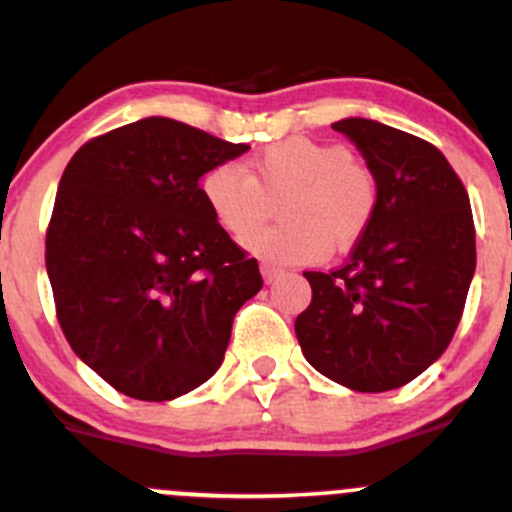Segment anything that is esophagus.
<instances>
[{"mask_svg":"<svg viewBox=\"0 0 512 512\" xmlns=\"http://www.w3.org/2000/svg\"><path fill=\"white\" fill-rule=\"evenodd\" d=\"M260 272H262V277H265L267 285H270V282H275L277 277H280L285 270H282V267H277V265H270V262H262Z\"/></svg>","mask_w":512,"mask_h":512,"instance_id":"esophagus-1","label":"esophagus"}]
</instances>
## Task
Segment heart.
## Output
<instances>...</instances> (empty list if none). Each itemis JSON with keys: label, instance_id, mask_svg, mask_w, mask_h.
<instances>
[{"label": "heart", "instance_id": "1", "mask_svg": "<svg viewBox=\"0 0 512 512\" xmlns=\"http://www.w3.org/2000/svg\"><path fill=\"white\" fill-rule=\"evenodd\" d=\"M286 193L277 228L247 237V247L282 265L322 262L329 250L354 245L374 220V173L339 143L292 136L257 153L245 170L223 163L200 180V195L225 232L245 237L261 222L266 198Z\"/></svg>", "mask_w": 512, "mask_h": 512}]
</instances>
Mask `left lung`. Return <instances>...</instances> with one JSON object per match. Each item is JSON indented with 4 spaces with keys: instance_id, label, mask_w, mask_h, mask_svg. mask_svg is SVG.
<instances>
[{
    "instance_id": "left-lung-1",
    "label": "left lung",
    "mask_w": 512,
    "mask_h": 512,
    "mask_svg": "<svg viewBox=\"0 0 512 512\" xmlns=\"http://www.w3.org/2000/svg\"><path fill=\"white\" fill-rule=\"evenodd\" d=\"M332 128L364 156L379 205L339 270L304 272L312 302L294 332L319 374L379 394L409 384L451 344L476 272V227L436 146L371 118Z\"/></svg>"
}]
</instances>
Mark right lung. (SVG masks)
<instances>
[{"mask_svg": "<svg viewBox=\"0 0 512 512\" xmlns=\"http://www.w3.org/2000/svg\"><path fill=\"white\" fill-rule=\"evenodd\" d=\"M250 151L151 116L84 143L61 175L46 272L71 349L121 394L170 401L223 364L262 287L213 220L200 178Z\"/></svg>", "mask_w": 512, "mask_h": 512, "instance_id": "right-lung-1", "label": "right lung"}]
</instances>
